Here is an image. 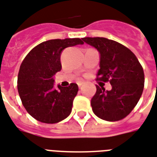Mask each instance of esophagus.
Returning a JSON list of instances; mask_svg holds the SVG:
<instances>
[{
  "label": "esophagus",
  "instance_id": "obj_1",
  "mask_svg": "<svg viewBox=\"0 0 157 157\" xmlns=\"http://www.w3.org/2000/svg\"><path fill=\"white\" fill-rule=\"evenodd\" d=\"M84 84V82H81V81H80V82H77V85H78V86H79V88H81L82 86V85Z\"/></svg>",
  "mask_w": 157,
  "mask_h": 157
}]
</instances>
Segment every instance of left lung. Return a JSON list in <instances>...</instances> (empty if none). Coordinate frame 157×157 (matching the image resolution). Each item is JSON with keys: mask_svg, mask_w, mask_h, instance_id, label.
Wrapping results in <instances>:
<instances>
[{"mask_svg": "<svg viewBox=\"0 0 157 157\" xmlns=\"http://www.w3.org/2000/svg\"><path fill=\"white\" fill-rule=\"evenodd\" d=\"M100 52L96 81L110 82L111 90L96 86L90 105L94 114L108 121L127 117L139 101L144 89L143 68L135 54L122 44L104 37H84Z\"/></svg>", "mask_w": 157, "mask_h": 157, "instance_id": "8db88e82", "label": "left lung"}]
</instances>
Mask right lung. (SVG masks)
<instances>
[{
    "mask_svg": "<svg viewBox=\"0 0 157 157\" xmlns=\"http://www.w3.org/2000/svg\"><path fill=\"white\" fill-rule=\"evenodd\" d=\"M84 44L80 38L54 39L40 43L26 55L20 67L17 89L22 105L40 122L54 124L71 112L78 86H54L53 75L61 70V54L65 48Z\"/></svg>",
    "mask_w": 157,
    "mask_h": 157,
    "instance_id": "obj_1",
    "label": "right lung"
}]
</instances>
